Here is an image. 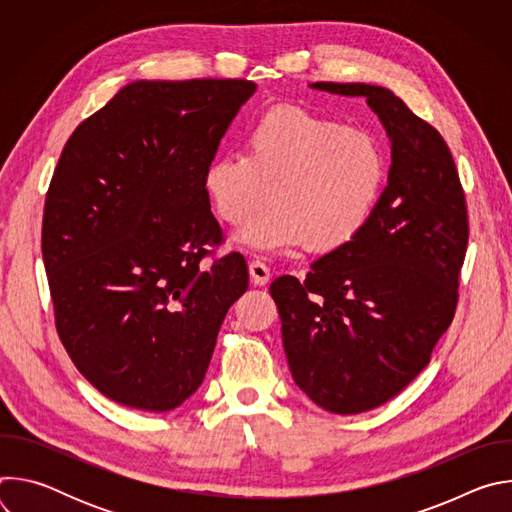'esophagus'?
<instances>
[{
    "mask_svg": "<svg viewBox=\"0 0 512 512\" xmlns=\"http://www.w3.org/2000/svg\"><path fill=\"white\" fill-rule=\"evenodd\" d=\"M249 275H251V281L255 285H265L271 277V271L263 261H251L249 263Z\"/></svg>",
    "mask_w": 512,
    "mask_h": 512,
    "instance_id": "1",
    "label": "esophagus"
}]
</instances>
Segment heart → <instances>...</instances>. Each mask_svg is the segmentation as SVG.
Listing matches in <instances>:
<instances>
[{
	"label": "heart",
	"instance_id": "b5f03b06",
	"mask_svg": "<svg viewBox=\"0 0 512 512\" xmlns=\"http://www.w3.org/2000/svg\"><path fill=\"white\" fill-rule=\"evenodd\" d=\"M387 178L381 141L364 129L300 107H275L247 131V152L216 156L204 190L221 221L243 225L241 247L281 253L306 245L334 253L350 245L375 210Z\"/></svg>",
	"mask_w": 512,
	"mask_h": 512
}]
</instances>
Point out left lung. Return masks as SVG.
<instances>
[{
	"mask_svg": "<svg viewBox=\"0 0 512 512\" xmlns=\"http://www.w3.org/2000/svg\"><path fill=\"white\" fill-rule=\"evenodd\" d=\"M364 97L391 141L387 186L360 235L310 265L304 281L277 277L269 294L296 385L338 415L399 395L452 324L468 245L466 198L444 137L389 89L312 83Z\"/></svg>",
	"mask_w": 512,
	"mask_h": 512,
	"instance_id": "8db88e82",
	"label": "left lung"
}]
</instances>
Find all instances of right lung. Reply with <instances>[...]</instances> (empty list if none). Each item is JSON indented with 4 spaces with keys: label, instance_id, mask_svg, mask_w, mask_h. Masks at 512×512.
I'll list each match as a JSON object with an SVG mask.
<instances>
[{
    "label": "right lung",
    "instance_id": "right-lung-1",
    "mask_svg": "<svg viewBox=\"0 0 512 512\" xmlns=\"http://www.w3.org/2000/svg\"><path fill=\"white\" fill-rule=\"evenodd\" d=\"M257 85L133 81L72 133L54 170L42 257L56 330L105 397L170 411L204 381L218 330L249 287L204 170Z\"/></svg>",
    "mask_w": 512,
    "mask_h": 512
}]
</instances>
